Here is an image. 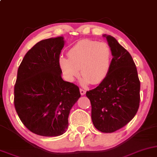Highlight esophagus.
<instances>
[{"label":"esophagus","mask_w":157,"mask_h":157,"mask_svg":"<svg viewBox=\"0 0 157 157\" xmlns=\"http://www.w3.org/2000/svg\"><path fill=\"white\" fill-rule=\"evenodd\" d=\"M80 94H81V95H84L85 94V93H86V91H85V90L82 89V88L80 89Z\"/></svg>","instance_id":"esophagus-1"}]
</instances>
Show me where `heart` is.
Masks as SVG:
<instances>
[{
    "label": "heart",
    "instance_id": "b5f03b06",
    "mask_svg": "<svg viewBox=\"0 0 157 157\" xmlns=\"http://www.w3.org/2000/svg\"><path fill=\"white\" fill-rule=\"evenodd\" d=\"M67 58L60 57L59 64L64 77L73 82L80 75L84 84H100L109 73L112 50L105 42L83 39L73 45L67 52Z\"/></svg>",
    "mask_w": 157,
    "mask_h": 157
}]
</instances>
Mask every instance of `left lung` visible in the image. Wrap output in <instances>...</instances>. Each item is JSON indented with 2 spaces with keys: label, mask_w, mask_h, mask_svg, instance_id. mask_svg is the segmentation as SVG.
I'll return each instance as SVG.
<instances>
[{
  "label": "left lung",
  "mask_w": 157,
  "mask_h": 157,
  "mask_svg": "<svg viewBox=\"0 0 157 157\" xmlns=\"http://www.w3.org/2000/svg\"><path fill=\"white\" fill-rule=\"evenodd\" d=\"M111 48L109 73L96 88L87 91L90 100L94 126L103 133H113L133 118L139 107L140 81L129 52L110 35H103Z\"/></svg>",
  "instance_id": "left-lung-1"
}]
</instances>
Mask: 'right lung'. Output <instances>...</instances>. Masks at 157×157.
Returning <instances> with one entry per match:
<instances>
[{"instance_id": "add662e5", "label": "right lung", "mask_w": 157, "mask_h": 157, "mask_svg": "<svg viewBox=\"0 0 157 157\" xmlns=\"http://www.w3.org/2000/svg\"><path fill=\"white\" fill-rule=\"evenodd\" d=\"M64 37L44 39L26 54L18 69L14 105L24 126L43 136H58L68 127L72 106L80 98L79 87L64 81L59 54Z\"/></svg>"}]
</instances>
